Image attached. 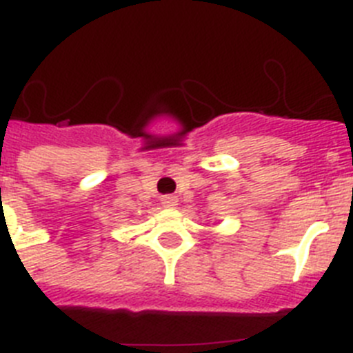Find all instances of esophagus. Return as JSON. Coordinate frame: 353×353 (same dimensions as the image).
I'll use <instances>...</instances> for the list:
<instances>
[{"mask_svg":"<svg viewBox=\"0 0 353 353\" xmlns=\"http://www.w3.org/2000/svg\"><path fill=\"white\" fill-rule=\"evenodd\" d=\"M161 201H162V207H166V208H174L176 205H179V198H176V196H170V194L162 196Z\"/></svg>","mask_w":353,"mask_h":353,"instance_id":"1","label":"esophagus"}]
</instances>
